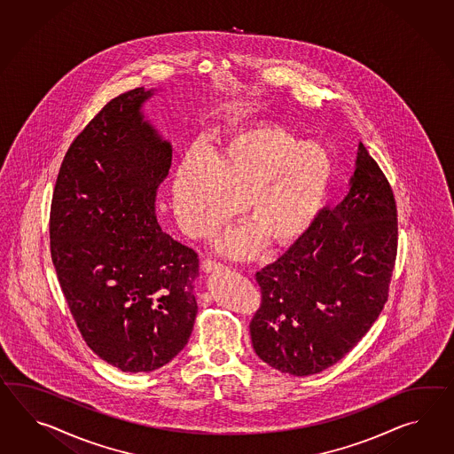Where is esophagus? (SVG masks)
Here are the masks:
<instances>
[{"label": "esophagus", "instance_id": "1", "mask_svg": "<svg viewBox=\"0 0 454 454\" xmlns=\"http://www.w3.org/2000/svg\"><path fill=\"white\" fill-rule=\"evenodd\" d=\"M203 272H207V274H211V272H224V270H228V267L222 264V262H216V261H213V259H207V261H203Z\"/></svg>", "mask_w": 454, "mask_h": 454}]
</instances>
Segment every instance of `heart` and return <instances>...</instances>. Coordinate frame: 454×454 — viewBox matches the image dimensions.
I'll use <instances>...</instances> for the list:
<instances>
[{"label":"heart","mask_w":454,"mask_h":454,"mask_svg":"<svg viewBox=\"0 0 454 454\" xmlns=\"http://www.w3.org/2000/svg\"><path fill=\"white\" fill-rule=\"evenodd\" d=\"M332 180V159L315 143L277 122L257 121L234 134L215 157L190 149L174 177V210L188 236L218 231L241 210L254 222L228 232L220 247L254 254L269 238L290 246L320 215Z\"/></svg>","instance_id":"b5f03b06"}]
</instances>
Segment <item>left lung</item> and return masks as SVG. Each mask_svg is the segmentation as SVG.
Masks as SVG:
<instances>
[{
  "label": "left lung",
  "mask_w": 454,
  "mask_h": 454,
  "mask_svg": "<svg viewBox=\"0 0 454 454\" xmlns=\"http://www.w3.org/2000/svg\"><path fill=\"white\" fill-rule=\"evenodd\" d=\"M397 239L394 192L359 143L343 201L255 274L262 294L249 325L255 354L292 376L318 374L343 359L387 301Z\"/></svg>",
  "instance_id": "1"
}]
</instances>
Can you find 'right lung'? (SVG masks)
Segmentation results:
<instances>
[{
  "instance_id": "obj_1",
  "label": "right lung",
  "mask_w": 454,
  "mask_h": 454,
  "mask_svg": "<svg viewBox=\"0 0 454 454\" xmlns=\"http://www.w3.org/2000/svg\"><path fill=\"white\" fill-rule=\"evenodd\" d=\"M145 87L106 103L68 147L51 207V254L85 343L122 372H151L193 330L199 255L162 231L155 195L172 145L143 114Z\"/></svg>"
}]
</instances>
